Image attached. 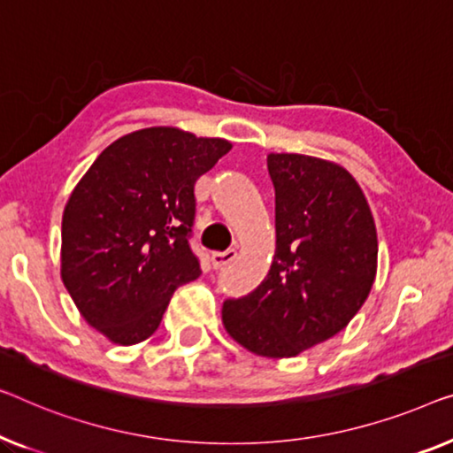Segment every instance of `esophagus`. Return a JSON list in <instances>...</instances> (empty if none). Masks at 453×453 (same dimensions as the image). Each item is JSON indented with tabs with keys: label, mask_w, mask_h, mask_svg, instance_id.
Segmentation results:
<instances>
[{
	"label": "esophagus",
	"mask_w": 453,
	"mask_h": 453,
	"mask_svg": "<svg viewBox=\"0 0 453 453\" xmlns=\"http://www.w3.org/2000/svg\"><path fill=\"white\" fill-rule=\"evenodd\" d=\"M235 256H238V250L235 248H229V250H226V252H213L211 265H213V268H224L229 265V262L235 260Z\"/></svg>",
	"instance_id": "1"
}]
</instances>
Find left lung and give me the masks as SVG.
Returning a JSON list of instances; mask_svg holds the SVG:
<instances>
[{"label":"left lung","instance_id":"obj_1","mask_svg":"<svg viewBox=\"0 0 453 453\" xmlns=\"http://www.w3.org/2000/svg\"><path fill=\"white\" fill-rule=\"evenodd\" d=\"M276 250L266 279L221 309L226 332L265 357H291L352 321L374 285L378 240L360 185L335 162L268 154Z\"/></svg>","mask_w":453,"mask_h":453}]
</instances>
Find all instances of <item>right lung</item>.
<instances>
[{
	"mask_svg": "<svg viewBox=\"0 0 453 453\" xmlns=\"http://www.w3.org/2000/svg\"><path fill=\"white\" fill-rule=\"evenodd\" d=\"M232 144L146 127L99 154L63 213L60 276L81 315L119 346L157 332L168 301L201 274L188 238L195 183Z\"/></svg>",
	"mask_w": 453,
	"mask_h": 453,
	"instance_id": "1",
	"label": "right lung"
}]
</instances>
